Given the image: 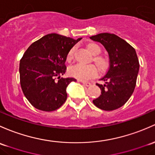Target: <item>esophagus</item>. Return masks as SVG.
Masks as SVG:
<instances>
[{
	"mask_svg": "<svg viewBox=\"0 0 155 155\" xmlns=\"http://www.w3.org/2000/svg\"><path fill=\"white\" fill-rule=\"evenodd\" d=\"M82 84H84V85L87 86V87H89V86L91 85V83L90 82H82Z\"/></svg>",
	"mask_w": 155,
	"mask_h": 155,
	"instance_id": "esophagus-1",
	"label": "esophagus"
}]
</instances>
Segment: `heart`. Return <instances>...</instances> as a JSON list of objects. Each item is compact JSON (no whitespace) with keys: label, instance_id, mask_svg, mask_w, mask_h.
Instances as JSON below:
<instances>
[{"label":"heart","instance_id":"obj_1","mask_svg":"<svg viewBox=\"0 0 155 155\" xmlns=\"http://www.w3.org/2000/svg\"><path fill=\"white\" fill-rule=\"evenodd\" d=\"M87 48L88 51L94 56L98 55L101 52L100 47L95 43H89L87 45ZM74 50L75 48H72L68 52V55H67V61L68 62H71L73 60ZM94 61L101 73L105 72L109 67L108 60L103 56H95L94 58ZM69 74L73 77L79 79V80L86 81L97 74V69L95 65L94 64L83 65L78 64L70 68Z\"/></svg>","mask_w":155,"mask_h":155}]
</instances>
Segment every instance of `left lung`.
<instances>
[{
  "label": "left lung",
  "instance_id": "obj_1",
  "mask_svg": "<svg viewBox=\"0 0 155 155\" xmlns=\"http://www.w3.org/2000/svg\"><path fill=\"white\" fill-rule=\"evenodd\" d=\"M102 44L109 56L110 65L101 79L104 85L97 84L101 95L93 102L104 110H113L125 105L136 86L140 64L134 48L114 34L99 33L90 37Z\"/></svg>",
  "mask_w": 155,
  "mask_h": 155
}]
</instances>
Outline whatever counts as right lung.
Returning <instances> with one entry per match:
<instances>
[{"instance_id":"right-lung-1","label":"right lung","mask_w":155,"mask_h":155,"mask_svg":"<svg viewBox=\"0 0 155 155\" xmlns=\"http://www.w3.org/2000/svg\"><path fill=\"white\" fill-rule=\"evenodd\" d=\"M81 39L48 34L26 50L19 65L21 86L26 98L35 108L53 111L64 103L67 87L76 80L61 76L66 72L64 63L68 52Z\"/></svg>"}]
</instances>
